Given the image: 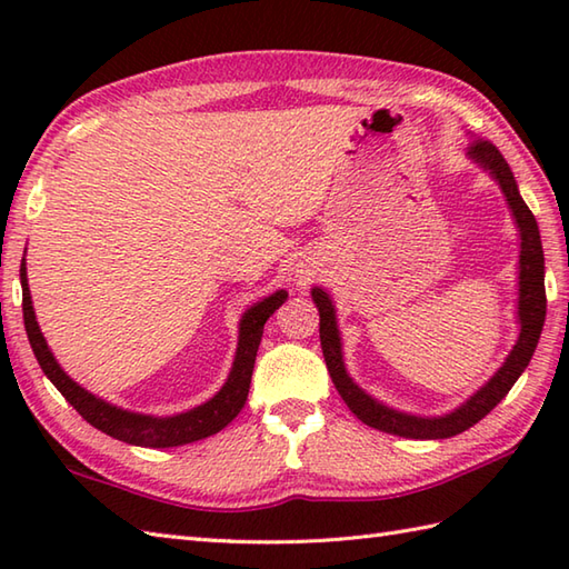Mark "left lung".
<instances>
[{
  "label": "left lung",
  "instance_id": "8db88e82",
  "mask_svg": "<svg viewBox=\"0 0 569 569\" xmlns=\"http://www.w3.org/2000/svg\"><path fill=\"white\" fill-rule=\"evenodd\" d=\"M467 156L497 178V183L501 186L506 200H509V208L516 217L518 232H521V261H518L521 263V276H518L521 278V281H518V320H521V335H518V342L511 349V355L506 357L503 367L493 373L467 403L459 406L455 413H447L440 418H420L383 406L377 398L361 391L359 386L349 379V373L345 369L342 342L340 330H337L332 300L322 288H312V300H316V306L320 310V345L335 389L340 391L347 408L352 410L361 422H367L369 428H377L381 432L398 435V438L442 440L465 432L475 426V422H479L489 410L501 403V398L511 391V386L521 377L530 357L536 352L542 322H546V259H542V244L536 217L528 210L521 192H518L509 163H506L501 151L493 147L491 141L475 139L467 147Z\"/></svg>",
  "mask_w": 569,
  "mask_h": 569
}]
</instances>
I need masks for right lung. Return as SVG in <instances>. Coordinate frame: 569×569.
<instances>
[{"mask_svg": "<svg viewBox=\"0 0 569 569\" xmlns=\"http://www.w3.org/2000/svg\"><path fill=\"white\" fill-rule=\"evenodd\" d=\"M21 296H23L21 298L23 328H27L31 349H33L36 359H39V365H41L46 377L53 381L56 389L66 396V401L76 408L78 413L90 422V426L107 432L114 440L139 445V447L188 445V442H196L202 438H210V435L220 432L224 426H229V422L237 418L239 410L247 403L253 359H257V352H259L263 325L278 308L283 306V300L288 298L286 291H276L273 296L263 298L261 303L251 306L244 316H241L234 365H232V371H229L227 383L220 391H217L214 398H210L208 403L188 410V413L153 418V416L131 413V410L117 408L112 403L102 401V398L92 396L90 391H84L82 386H78L63 369H60V365L53 359L51 349H48L43 335L39 330V322H36V316H33L29 281H27V263H21Z\"/></svg>", "mask_w": 569, "mask_h": 569, "instance_id": "right-lung-1", "label": "right lung"}]
</instances>
